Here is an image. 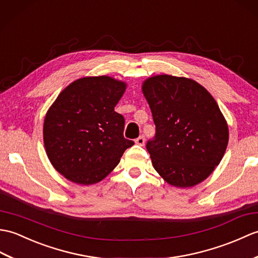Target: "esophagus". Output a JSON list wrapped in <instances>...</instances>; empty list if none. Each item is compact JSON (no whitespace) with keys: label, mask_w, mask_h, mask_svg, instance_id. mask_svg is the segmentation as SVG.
<instances>
[{"label":"esophagus","mask_w":258,"mask_h":258,"mask_svg":"<svg viewBox=\"0 0 258 258\" xmlns=\"http://www.w3.org/2000/svg\"><path fill=\"white\" fill-rule=\"evenodd\" d=\"M135 142H136V145H138V146H145V137L140 136L139 138L136 139Z\"/></svg>","instance_id":"esophagus-1"}]
</instances>
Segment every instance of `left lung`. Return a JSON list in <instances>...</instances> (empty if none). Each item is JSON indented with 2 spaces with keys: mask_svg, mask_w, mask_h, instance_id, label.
Returning a JSON list of instances; mask_svg holds the SVG:
<instances>
[{
  "mask_svg": "<svg viewBox=\"0 0 258 258\" xmlns=\"http://www.w3.org/2000/svg\"><path fill=\"white\" fill-rule=\"evenodd\" d=\"M156 124L148 141L153 168L170 185L191 187L220 164L228 125L209 91L185 77L157 75L142 84Z\"/></svg>",
  "mask_w": 258,
  "mask_h": 258,
  "instance_id": "8db88e82",
  "label": "left lung"
}]
</instances>
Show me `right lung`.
Segmentation results:
<instances>
[{
  "instance_id": "add662e5",
  "label": "right lung",
  "mask_w": 258,
  "mask_h": 258,
  "mask_svg": "<svg viewBox=\"0 0 258 258\" xmlns=\"http://www.w3.org/2000/svg\"><path fill=\"white\" fill-rule=\"evenodd\" d=\"M127 84L109 76L83 77L61 91L44 119L46 154L57 172L76 184L98 183L117 167L134 141L114 107Z\"/></svg>"
}]
</instances>
